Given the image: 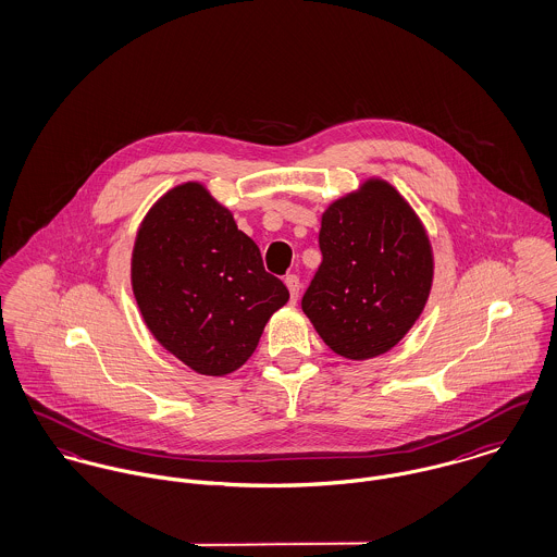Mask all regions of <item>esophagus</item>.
<instances>
[{
    "label": "esophagus",
    "instance_id": "34e87169",
    "mask_svg": "<svg viewBox=\"0 0 557 557\" xmlns=\"http://www.w3.org/2000/svg\"><path fill=\"white\" fill-rule=\"evenodd\" d=\"M285 285H287V289H289L292 302H298V298H300V278H298L296 274H287V276H285Z\"/></svg>",
    "mask_w": 557,
    "mask_h": 557
}]
</instances>
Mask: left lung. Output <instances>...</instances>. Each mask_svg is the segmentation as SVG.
<instances>
[{"label":"left lung","instance_id":"1","mask_svg":"<svg viewBox=\"0 0 557 557\" xmlns=\"http://www.w3.org/2000/svg\"><path fill=\"white\" fill-rule=\"evenodd\" d=\"M323 261L302 298L304 314L341 357L392 351L421 317L434 283L430 236L405 196L366 178L321 214Z\"/></svg>","mask_w":557,"mask_h":557}]
</instances>
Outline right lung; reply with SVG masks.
I'll list each match as a JSON object with an SVG mask.
<instances>
[{"mask_svg": "<svg viewBox=\"0 0 557 557\" xmlns=\"http://www.w3.org/2000/svg\"><path fill=\"white\" fill-rule=\"evenodd\" d=\"M134 298L154 341L203 376L236 372L289 300L253 240L200 181L168 189L132 251Z\"/></svg>", "mask_w": 557, "mask_h": 557, "instance_id": "obj_1", "label": "right lung"}]
</instances>
